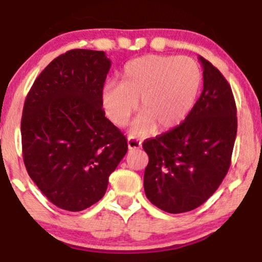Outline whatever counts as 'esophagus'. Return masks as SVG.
Instances as JSON below:
<instances>
[{
    "label": "esophagus",
    "instance_id": "34e87169",
    "mask_svg": "<svg viewBox=\"0 0 262 262\" xmlns=\"http://www.w3.org/2000/svg\"><path fill=\"white\" fill-rule=\"evenodd\" d=\"M141 147V142L135 140V139L129 138L128 139V148L129 150H137V148Z\"/></svg>",
    "mask_w": 262,
    "mask_h": 262
}]
</instances>
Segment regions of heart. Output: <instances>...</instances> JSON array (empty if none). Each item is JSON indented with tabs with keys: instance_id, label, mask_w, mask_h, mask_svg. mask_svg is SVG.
<instances>
[{
	"instance_id": "heart-1",
	"label": "heart",
	"mask_w": 262,
	"mask_h": 262,
	"mask_svg": "<svg viewBox=\"0 0 262 262\" xmlns=\"http://www.w3.org/2000/svg\"><path fill=\"white\" fill-rule=\"evenodd\" d=\"M202 72L193 59L171 55H144L124 65L121 83L102 89L101 104L112 123L124 127L138 110L132 128L134 137H146L158 128H177L193 108L200 94Z\"/></svg>"
}]
</instances>
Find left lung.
<instances>
[{"label": "left lung", "instance_id": "1", "mask_svg": "<svg viewBox=\"0 0 262 262\" xmlns=\"http://www.w3.org/2000/svg\"><path fill=\"white\" fill-rule=\"evenodd\" d=\"M203 91L180 125L142 147L148 155L145 194L170 214L196 209L209 198L230 169L237 135L232 89L211 62L200 57Z\"/></svg>", "mask_w": 262, "mask_h": 262}]
</instances>
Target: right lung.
Here are the masks:
<instances>
[{"label": "right lung", "instance_id": "right-lung-1", "mask_svg": "<svg viewBox=\"0 0 262 262\" xmlns=\"http://www.w3.org/2000/svg\"><path fill=\"white\" fill-rule=\"evenodd\" d=\"M110 68L102 51L72 49L49 62L25 99L24 164L60 209L81 211L100 201L128 151L127 139L102 110Z\"/></svg>", "mask_w": 262, "mask_h": 262}]
</instances>
